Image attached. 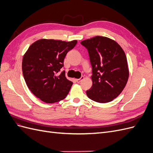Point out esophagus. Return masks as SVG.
I'll return each mask as SVG.
<instances>
[{
	"label": "esophagus",
	"instance_id": "obj_1",
	"mask_svg": "<svg viewBox=\"0 0 153 153\" xmlns=\"http://www.w3.org/2000/svg\"><path fill=\"white\" fill-rule=\"evenodd\" d=\"M84 79V76H82L80 78H78V79H75V80H76V82H77L78 83H80L82 80H83Z\"/></svg>",
	"mask_w": 153,
	"mask_h": 153
}]
</instances>
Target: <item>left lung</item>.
Returning a JSON list of instances; mask_svg holds the SVG:
<instances>
[{"label":"left lung","instance_id":"left-lung-1","mask_svg":"<svg viewBox=\"0 0 153 153\" xmlns=\"http://www.w3.org/2000/svg\"><path fill=\"white\" fill-rule=\"evenodd\" d=\"M92 68V85L87 96L98 103H108L121 93L129 77L126 54L116 41L97 36L82 41Z\"/></svg>","mask_w":153,"mask_h":153}]
</instances>
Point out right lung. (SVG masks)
Wrapping results in <instances>:
<instances>
[{
	"label": "right lung",
	"mask_w": 153,
	"mask_h": 153,
	"mask_svg": "<svg viewBox=\"0 0 153 153\" xmlns=\"http://www.w3.org/2000/svg\"><path fill=\"white\" fill-rule=\"evenodd\" d=\"M76 40L41 39L32 43L22 59V72L30 91L47 103L64 99L73 82L67 79L65 71L60 73L67 53Z\"/></svg>",
	"instance_id": "right-lung-1"
}]
</instances>
